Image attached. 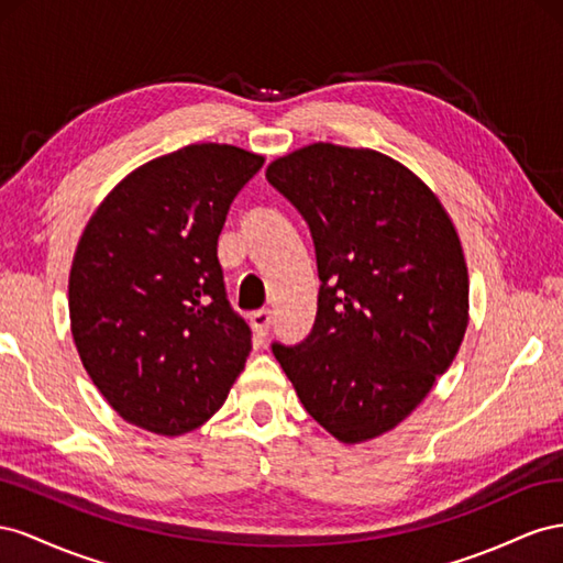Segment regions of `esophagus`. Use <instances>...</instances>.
<instances>
[{
  "instance_id": "1",
  "label": "esophagus",
  "mask_w": 563,
  "mask_h": 563,
  "mask_svg": "<svg viewBox=\"0 0 563 563\" xmlns=\"http://www.w3.org/2000/svg\"><path fill=\"white\" fill-rule=\"evenodd\" d=\"M271 320H273V318H271V311H256V313L250 316V323H252L254 332L260 334V336H266V334H268Z\"/></svg>"
}]
</instances>
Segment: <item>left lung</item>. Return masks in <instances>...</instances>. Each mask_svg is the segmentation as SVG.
Segmentation results:
<instances>
[{
  "mask_svg": "<svg viewBox=\"0 0 563 563\" xmlns=\"http://www.w3.org/2000/svg\"><path fill=\"white\" fill-rule=\"evenodd\" d=\"M266 179L307 219L320 278L301 344L273 353L336 441L391 431L451 367L470 323L457 231L420 176L373 148L311 143Z\"/></svg>",
  "mask_w": 563,
  "mask_h": 563,
  "instance_id": "left-lung-1",
  "label": "left lung"
}]
</instances>
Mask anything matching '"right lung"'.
<instances>
[{
  "mask_svg": "<svg viewBox=\"0 0 563 563\" xmlns=\"http://www.w3.org/2000/svg\"><path fill=\"white\" fill-rule=\"evenodd\" d=\"M262 165L229 143H190L126 174L85 227L68 280L73 340L130 424L181 437L243 373L252 334L223 290L217 240Z\"/></svg>",
  "mask_w": 563,
  "mask_h": 563,
  "instance_id": "obj_1",
  "label": "right lung"
}]
</instances>
